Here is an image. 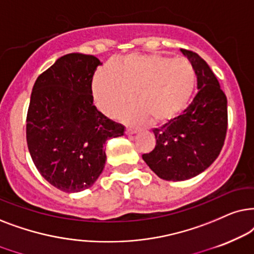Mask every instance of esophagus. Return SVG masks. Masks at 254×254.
I'll use <instances>...</instances> for the list:
<instances>
[{
	"instance_id": "1",
	"label": "esophagus",
	"mask_w": 254,
	"mask_h": 254,
	"mask_svg": "<svg viewBox=\"0 0 254 254\" xmlns=\"http://www.w3.org/2000/svg\"><path fill=\"white\" fill-rule=\"evenodd\" d=\"M137 129H134V127H127V134H133L137 132Z\"/></svg>"
}]
</instances>
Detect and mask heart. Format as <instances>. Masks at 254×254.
<instances>
[{
    "label": "heart",
    "mask_w": 254,
    "mask_h": 254,
    "mask_svg": "<svg viewBox=\"0 0 254 254\" xmlns=\"http://www.w3.org/2000/svg\"><path fill=\"white\" fill-rule=\"evenodd\" d=\"M196 73L186 59L160 54H131L110 68L97 70L93 96L99 109L114 116L133 99L138 102L123 114L127 122L166 123L187 107L194 93Z\"/></svg>",
    "instance_id": "obj_1"
}]
</instances>
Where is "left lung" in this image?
<instances>
[{
	"mask_svg": "<svg viewBox=\"0 0 254 254\" xmlns=\"http://www.w3.org/2000/svg\"><path fill=\"white\" fill-rule=\"evenodd\" d=\"M194 67L198 93L180 116L154 129L157 144L143 154L160 179L184 181L207 170L221 153L228 130V100L210 67L197 53L181 49Z\"/></svg>",
	"mask_w": 254,
	"mask_h": 254,
	"instance_id": "8db88e82",
	"label": "left lung"
}]
</instances>
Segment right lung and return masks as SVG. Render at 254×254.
<instances>
[{"label":"right lung","instance_id":"1","mask_svg":"<svg viewBox=\"0 0 254 254\" xmlns=\"http://www.w3.org/2000/svg\"><path fill=\"white\" fill-rule=\"evenodd\" d=\"M96 57L69 53L37 77L26 116V141L33 164L56 188L77 192L92 187L106 165V141L124 127L94 106Z\"/></svg>","mask_w":254,"mask_h":254}]
</instances>
